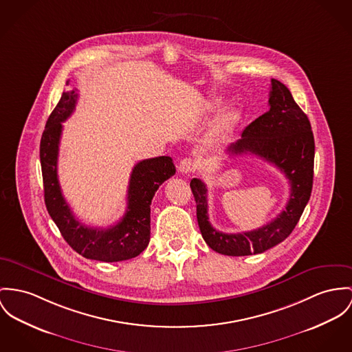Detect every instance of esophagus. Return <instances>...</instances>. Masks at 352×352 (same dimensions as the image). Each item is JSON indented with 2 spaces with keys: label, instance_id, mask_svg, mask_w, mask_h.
I'll list each match as a JSON object with an SVG mask.
<instances>
[{
  "label": "esophagus",
  "instance_id": "obj_1",
  "mask_svg": "<svg viewBox=\"0 0 352 352\" xmlns=\"http://www.w3.org/2000/svg\"><path fill=\"white\" fill-rule=\"evenodd\" d=\"M194 162H192V160H190V158H185V160H182L181 162H179V171L182 173V174H190V173H192L194 171Z\"/></svg>",
  "mask_w": 352,
  "mask_h": 352
}]
</instances>
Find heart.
Listing matches in <instances>:
<instances>
[{
  "instance_id": "b5f03b06",
  "label": "heart",
  "mask_w": 352,
  "mask_h": 352,
  "mask_svg": "<svg viewBox=\"0 0 352 352\" xmlns=\"http://www.w3.org/2000/svg\"><path fill=\"white\" fill-rule=\"evenodd\" d=\"M234 120H236V113H234V112L229 111V112L223 113V115L219 118L218 123H217V131H219V133L226 131L228 129H230V126L234 123Z\"/></svg>"
}]
</instances>
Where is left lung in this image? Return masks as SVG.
Here are the masks:
<instances>
[{
    "label": "left lung",
    "mask_w": 352,
    "mask_h": 352,
    "mask_svg": "<svg viewBox=\"0 0 352 352\" xmlns=\"http://www.w3.org/2000/svg\"><path fill=\"white\" fill-rule=\"evenodd\" d=\"M268 103L270 109L252 122L243 130L241 139L230 144L226 153L230 155L253 154L283 171L291 185L285 209L256 230L237 234L222 233L209 222L206 185L198 178L190 182L201 234L205 243L221 254H257L283 243L298 225L311 197L315 160L311 123L281 81L272 79Z\"/></svg>",
    "instance_id": "8db88e82"
}]
</instances>
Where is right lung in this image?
<instances>
[{
    "mask_svg": "<svg viewBox=\"0 0 352 352\" xmlns=\"http://www.w3.org/2000/svg\"><path fill=\"white\" fill-rule=\"evenodd\" d=\"M76 102V91L63 92L41 136L40 161L47 210L64 240L82 257L104 263L133 258L148 245L153 197L163 182L175 174V166L170 157H157L136 163L130 177L127 210L123 218L106 229L81 223L69 209L57 178L61 123L72 115Z\"/></svg>",
    "mask_w": 352,
    "mask_h": 352,
    "instance_id": "right-lung-1",
    "label": "right lung"
}]
</instances>
